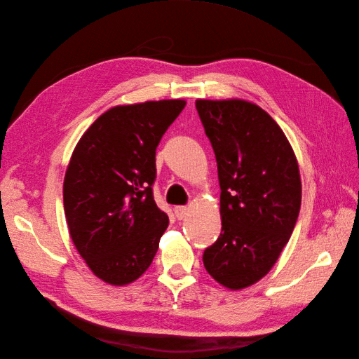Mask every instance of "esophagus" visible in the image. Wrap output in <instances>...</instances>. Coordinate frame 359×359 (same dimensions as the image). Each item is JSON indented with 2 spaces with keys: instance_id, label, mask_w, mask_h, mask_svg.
Instances as JSON below:
<instances>
[{
  "instance_id": "obj_1",
  "label": "esophagus",
  "mask_w": 359,
  "mask_h": 359,
  "mask_svg": "<svg viewBox=\"0 0 359 359\" xmlns=\"http://www.w3.org/2000/svg\"><path fill=\"white\" fill-rule=\"evenodd\" d=\"M189 212H190V210L187 208V206H184V205L175 206V215H177V219H178V220L186 219V217L189 215Z\"/></svg>"
}]
</instances>
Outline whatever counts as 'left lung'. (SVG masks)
<instances>
[{
    "label": "left lung",
    "instance_id": "left-lung-1",
    "mask_svg": "<svg viewBox=\"0 0 359 359\" xmlns=\"http://www.w3.org/2000/svg\"><path fill=\"white\" fill-rule=\"evenodd\" d=\"M220 182L222 233L203 252L208 274L231 290L265 277L287 244L301 208L295 153L262 107L241 100H196Z\"/></svg>",
    "mask_w": 359,
    "mask_h": 359
}]
</instances>
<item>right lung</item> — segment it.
Listing matches in <instances>:
<instances>
[{"mask_svg": "<svg viewBox=\"0 0 359 359\" xmlns=\"http://www.w3.org/2000/svg\"><path fill=\"white\" fill-rule=\"evenodd\" d=\"M184 107L181 99L111 107L74 147L62 186L70 238L112 286L145 273L169 224L153 198L156 149Z\"/></svg>", "mask_w": 359, "mask_h": 359, "instance_id": "obj_1", "label": "right lung"}]
</instances>
